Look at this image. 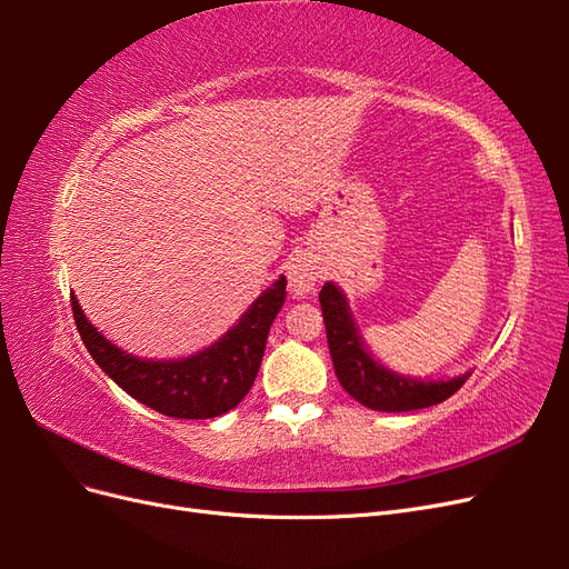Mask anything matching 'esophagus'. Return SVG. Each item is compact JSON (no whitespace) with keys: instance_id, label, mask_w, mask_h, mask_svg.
Here are the masks:
<instances>
[{"instance_id":"esophagus-1","label":"esophagus","mask_w":569,"mask_h":569,"mask_svg":"<svg viewBox=\"0 0 569 569\" xmlns=\"http://www.w3.org/2000/svg\"><path fill=\"white\" fill-rule=\"evenodd\" d=\"M287 278H289V291L295 297H306L316 289V282L320 278V268L316 261H311L308 256H299L287 268Z\"/></svg>"}]
</instances>
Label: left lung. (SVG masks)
Instances as JSON below:
<instances>
[{"label":"left lung","mask_w":569,"mask_h":569,"mask_svg":"<svg viewBox=\"0 0 569 569\" xmlns=\"http://www.w3.org/2000/svg\"><path fill=\"white\" fill-rule=\"evenodd\" d=\"M320 308L337 380L358 403L382 412L420 410L446 401L468 380L462 375L446 382H420L377 363L360 343L347 299L332 282L320 289Z\"/></svg>","instance_id":"1"}]
</instances>
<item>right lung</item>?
<instances>
[{"label": "right lung", "instance_id": "obj_1", "mask_svg": "<svg viewBox=\"0 0 569 569\" xmlns=\"http://www.w3.org/2000/svg\"><path fill=\"white\" fill-rule=\"evenodd\" d=\"M284 289L287 280L280 278L218 343L182 360H142L120 351L84 318L76 295L71 306L82 343L120 389L161 416L206 420L232 410L249 393L270 325L284 303Z\"/></svg>", "mask_w": 569, "mask_h": 569}]
</instances>
